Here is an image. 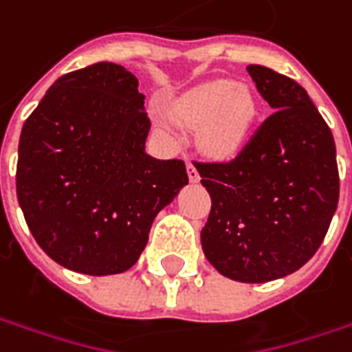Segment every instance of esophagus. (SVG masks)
Returning a JSON list of instances; mask_svg holds the SVG:
<instances>
[{
	"label": "esophagus",
	"instance_id": "1",
	"mask_svg": "<svg viewBox=\"0 0 352 352\" xmlns=\"http://www.w3.org/2000/svg\"><path fill=\"white\" fill-rule=\"evenodd\" d=\"M188 178H190V182L192 184L199 182V172H197V168L192 162H188Z\"/></svg>",
	"mask_w": 352,
	"mask_h": 352
}]
</instances>
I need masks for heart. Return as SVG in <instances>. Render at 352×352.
I'll list each match as a JSON object with an SVG mask.
<instances>
[{"label":"heart","instance_id":"obj_1","mask_svg":"<svg viewBox=\"0 0 352 352\" xmlns=\"http://www.w3.org/2000/svg\"><path fill=\"white\" fill-rule=\"evenodd\" d=\"M172 119L197 129V146L213 160H233L249 141L256 102L249 88L231 82H210L190 89L172 107Z\"/></svg>","mask_w":352,"mask_h":352}]
</instances>
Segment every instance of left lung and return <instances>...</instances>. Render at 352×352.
<instances>
[{
  "instance_id": "1",
  "label": "left lung",
  "mask_w": 352,
  "mask_h": 352,
  "mask_svg": "<svg viewBox=\"0 0 352 352\" xmlns=\"http://www.w3.org/2000/svg\"><path fill=\"white\" fill-rule=\"evenodd\" d=\"M247 72L274 109L233 162L196 164L211 196L201 249L223 276L263 284L302 268L323 243L339 201L331 129L298 82Z\"/></svg>"
}]
</instances>
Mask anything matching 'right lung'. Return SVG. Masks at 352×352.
<instances>
[{
  "label": "right lung",
  "instance_id": "1",
  "mask_svg": "<svg viewBox=\"0 0 352 352\" xmlns=\"http://www.w3.org/2000/svg\"><path fill=\"white\" fill-rule=\"evenodd\" d=\"M139 80L113 62L58 78L25 121L17 199L34 241L68 270L121 274L188 184L182 160L146 155Z\"/></svg>",
  "mask_w": 352,
  "mask_h": 352
}]
</instances>
